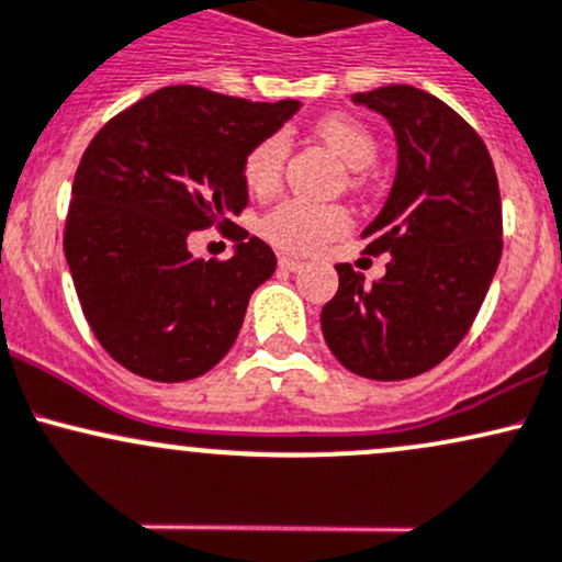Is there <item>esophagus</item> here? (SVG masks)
<instances>
[{
	"label": "esophagus",
	"instance_id": "1",
	"mask_svg": "<svg viewBox=\"0 0 562 562\" xmlns=\"http://www.w3.org/2000/svg\"><path fill=\"white\" fill-rule=\"evenodd\" d=\"M279 268H281V270H289V273H294V270H302V268H305V262L297 260V257L281 255V257H279Z\"/></svg>",
	"mask_w": 562,
	"mask_h": 562
}]
</instances>
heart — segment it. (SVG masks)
<instances>
[{
    "label": "heart",
    "mask_w": 562,
    "mask_h": 562,
    "mask_svg": "<svg viewBox=\"0 0 562 562\" xmlns=\"http://www.w3.org/2000/svg\"><path fill=\"white\" fill-rule=\"evenodd\" d=\"M318 135L350 169H366L376 159V143L361 122L348 116H326L318 124ZM286 140L281 135L268 137L249 150L244 161V180L255 193H270L279 188ZM350 214L342 206L313 204L305 199H286L262 220V233L276 247L289 251H311L329 238L348 231Z\"/></svg>",
    "instance_id": "1"
}]
</instances>
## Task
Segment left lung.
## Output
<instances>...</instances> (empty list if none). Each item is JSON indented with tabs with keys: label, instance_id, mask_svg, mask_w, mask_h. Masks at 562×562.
<instances>
[{
	"label": "left lung",
	"instance_id": "obj_1",
	"mask_svg": "<svg viewBox=\"0 0 562 562\" xmlns=\"http://www.w3.org/2000/svg\"><path fill=\"white\" fill-rule=\"evenodd\" d=\"M382 113L398 143V169L382 212L366 225V255L390 251L371 286L348 262L321 311L337 361L366 380L430 371L470 331L502 257V199L477 132L435 94L408 85L356 92Z\"/></svg>",
	"mask_w": 562,
	"mask_h": 562
}]
</instances>
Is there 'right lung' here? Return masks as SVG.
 <instances>
[{
	"instance_id": "1",
	"label": "right lung",
	"mask_w": 562,
	"mask_h": 562,
	"mask_svg": "<svg viewBox=\"0 0 562 562\" xmlns=\"http://www.w3.org/2000/svg\"><path fill=\"white\" fill-rule=\"evenodd\" d=\"M300 111L178 85L113 116L81 156L66 251L87 324L132 374L186 382L236 342L249 297L276 270L268 244L231 228V260H201L188 236L247 206L249 150Z\"/></svg>"
}]
</instances>
